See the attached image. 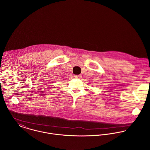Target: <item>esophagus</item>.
Returning <instances> with one entry per match:
<instances>
[{"label":"esophagus","instance_id":"34e87169","mask_svg":"<svg viewBox=\"0 0 150 150\" xmlns=\"http://www.w3.org/2000/svg\"><path fill=\"white\" fill-rule=\"evenodd\" d=\"M75 78H78V79H81L82 78V75H75L74 76Z\"/></svg>","mask_w":150,"mask_h":150}]
</instances>
